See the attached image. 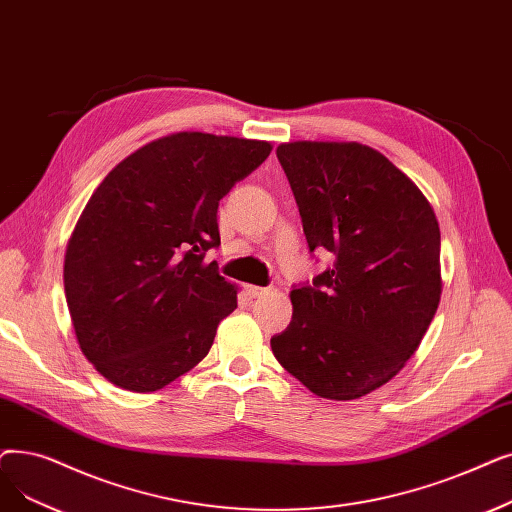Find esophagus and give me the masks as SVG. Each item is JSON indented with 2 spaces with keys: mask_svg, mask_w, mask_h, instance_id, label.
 <instances>
[{
  "mask_svg": "<svg viewBox=\"0 0 512 512\" xmlns=\"http://www.w3.org/2000/svg\"><path fill=\"white\" fill-rule=\"evenodd\" d=\"M247 293H249V297H253V299H257V297H265L270 293V288H263V286H253V284H249L247 286Z\"/></svg>",
  "mask_w": 512,
  "mask_h": 512,
  "instance_id": "34e87169",
  "label": "esophagus"
}]
</instances>
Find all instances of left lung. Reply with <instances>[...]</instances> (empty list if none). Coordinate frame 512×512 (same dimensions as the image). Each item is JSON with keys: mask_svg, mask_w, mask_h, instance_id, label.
Masks as SVG:
<instances>
[{"mask_svg": "<svg viewBox=\"0 0 512 512\" xmlns=\"http://www.w3.org/2000/svg\"><path fill=\"white\" fill-rule=\"evenodd\" d=\"M309 251L335 265L293 288V320L272 339L280 366L337 402L389 383L418 349L441 299L439 224L427 196L358 142L276 148Z\"/></svg>", "mask_w": 512, "mask_h": 512, "instance_id": "obj_1", "label": "left lung"}]
</instances>
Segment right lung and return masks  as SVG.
<instances>
[{
    "label": "right lung",
    "instance_id": "1",
    "mask_svg": "<svg viewBox=\"0 0 512 512\" xmlns=\"http://www.w3.org/2000/svg\"><path fill=\"white\" fill-rule=\"evenodd\" d=\"M270 152L263 140L180 131L131 152L94 190L66 242L64 295L106 381L159 391L209 353L238 295L205 263L217 207Z\"/></svg>",
    "mask_w": 512,
    "mask_h": 512
}]
</instances>
